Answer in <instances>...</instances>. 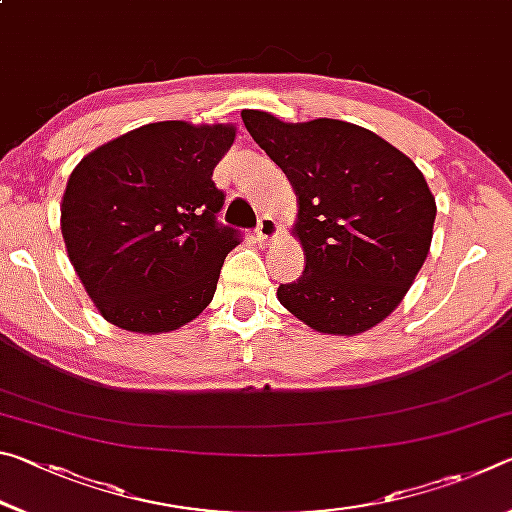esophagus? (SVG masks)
<instances>
[{"mask_svg":"<svg viewBox=\"0 0 512 512\" xmlns=\"http://www.w3.org/2000/svg\"><path fill=\"white\" fill-rule=\"evenodd\" d=\"M277 232H280V225L273 219V216H259V223H257V237L262 241H271L277 237Z\"/></svg>","mask_w":512,"mask_h":512,"instance_id":"obj_1","label":"esophagus"}]
</instances>
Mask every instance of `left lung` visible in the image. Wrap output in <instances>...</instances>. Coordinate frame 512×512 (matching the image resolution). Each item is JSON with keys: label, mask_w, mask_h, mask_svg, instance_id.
Returning <instances> with one entry per match:
<instances>
[{"label": "left lung", "mask_w": 512, "mask_h": 512, "mask_svg": "<svg viewBox=\"0 0 512 512\" xmlns=\"http://www.w3.org/2000/svg\"><path fill=\"white\" fill-rule=\"evenodd\" d=\"M241 119L298 196L305 271L277 300L316 332L352 336L400 305L427 259L436 198L413 160L368 128L339 119Z\"/></svg>", "instance_id": "left-lung-1"}]
</instances>
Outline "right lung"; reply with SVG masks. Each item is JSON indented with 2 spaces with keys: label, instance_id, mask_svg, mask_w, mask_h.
Listing matches in <instances>:
<instances>
[{
  "label": "right lung",
  "instance_id": "add662e5",
  "mask_svg": "<svg viewBox=\"0 0 512 512\" xmlns=\"http://www.w3.org/2000/svg\"><path fill=\"white\" fill-rule=\"evenodd\" d=\"M235 126L158 121L76 164L60 228L101 316L128 332L178 329L210 305L241 232L223 225L212 173Z\"/></svg>",
  "mask_w": 512,
  "mask_h": 512
}]
</instances>
